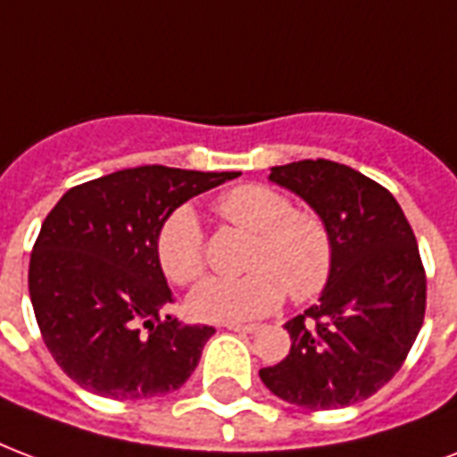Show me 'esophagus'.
<instances>
[{"instance_id":"34e87169","label":"esophagus","mask_w":457,"mask_h":457,"mask_svg":"<svg viewBox=\"0 0 457 457\" xmlns=\"http://www.w3.org/2000/svg\"><path fill=\"white\" fill-rule=\"evenodd\" d=\"M226 328L231 332H243V335H250V332L260 330V325H241V322H226Z\"/></svg>"}]
</instances>
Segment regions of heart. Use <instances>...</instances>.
<instances>
[{
  "instance_id": "obj_1",
  "label": "heart",
  "mask_w": 457,
  "mask_h": 457,
  "mask_svg": "<svg viewBox=\"0 0 457 457\" xmlns=\"http://www.w3.org/2000/svg\"><path fill=\"white\" fill-rule=\"evenodd\" d=\"M216 214L253 233L243 277L202 281L187 308L207 322H241L270 313L287 291L298 303L320 294L335 270L330 226L311 209H296L291 197L262 183L236 185L214 204ZM156 257L168 279L180 287L207 270V238L190 207H178L156 233Z\"/></svg>"
}]
</instances>
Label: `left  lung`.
I'll list each match as a JSON object with an SVG mask.
<instances>
[{
	"mask_svg": "<svg viewBox=\"0 0 457 457\" xmlns=\"http://www.w3.org/2000/svg\"><path fill=\"white\" fill-rule=\"evenodd\" d=\"M270 180L301 195L330 226L335 270L320 303L284 328L287 359L260 369L274 395L339 410L393 378L420 335L427 272L407 216L390 192L335 161L274 166Z\"/></svg>",
	"mask_w": 457,
	"mask_h": 457,
	"instance_id": "obj_1",
	"label": "left lung"
}]
</instances>
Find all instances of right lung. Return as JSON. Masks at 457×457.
Instances as JSON below:
<instances>
[{
    "instance_id": "obj_1",
    "label": "right lung",
    "mask_w": 457,
    "mask_h": 457,
    "mask_svg": "<svg viewBox=\"0 0 457 457\" xmlns=\"http://www.w3.org/2000/svg\"><path fill=\"white\" fill-rule=\"evenodd\" d=\"M238 176L139 166L62 195L30 253L29 291L47 352L74 383L149 400L190 378L214 328L166 315L176 298L156 233L183 202Z\"/></svg>"
}]
</instances>
